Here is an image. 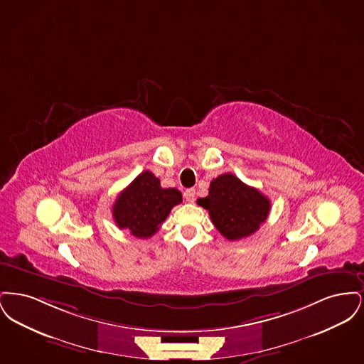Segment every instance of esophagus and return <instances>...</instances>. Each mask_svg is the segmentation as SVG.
<instances>
[{
	"instance_id": "34e87169",
	"label": "esophagus",
	"mask_w": 364,
	"mask_h": 364,
	"mask_svg": "<svg viewBox=\"0 0 364 364\" xmlns=\"http://www.w3.org/2000/svg\"><path fill=\"white\" fill-rule=\"evenodd\" d=\"M195 195H196V192H195L193 188L184 191V198H186V200L190 202V203H192V202L195 200Z\"/></svg>"
}]
</instances>
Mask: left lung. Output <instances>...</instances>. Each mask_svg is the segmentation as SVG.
<instances>
[{
	"instance_id": "left-lung-1",
	"label": "left lung",
	"mask_w": 364,
	"mask_h": 364,
	"mask_svg": "<svg viewBox=\"0 0 364 364\" xmlns=\"http://www.w3.org/2000/svg\"><path fill=\"white\" fill-rule=\"evenodd\" d=\"M218 232L228 240H240L255 233L266 221L270 200L235 174L224 173L210 183L208 195L198 199Z\"/></svg>"
}]
</instances>
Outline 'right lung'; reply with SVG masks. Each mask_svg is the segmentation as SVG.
<instances>
[{
  "instance_id": "1",
  "label": "right lung",
  "mask_w": 364,
  "mask_h": 364,
  "mask_svg": "<svg viewBox=\"0 0 364 364\" xmlns=\"http://www.w3.org/2000/svg\"><path fill=\"white\" fill-rule=\"evenodd\" d=\"M181 202L180 191L162 188L159 178L144 171L119 193L113 205V218L120 229H128L139 239H147Z\"/></svg>"
}]
</instances>
